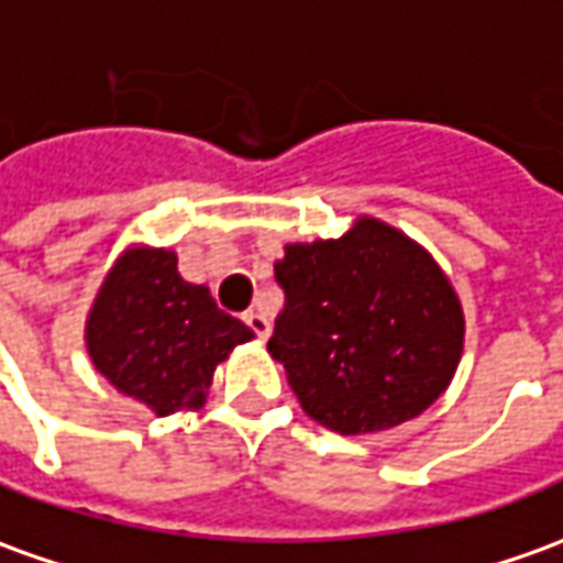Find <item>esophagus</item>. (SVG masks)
<instances>
[{
	"mask_svg": "<svg viewBox=\"0 0 563 563\" xmlns=\"http://www.w3.org/2000/svg\"><path fill=\"white\" fill-rule=\"evenodd\" d=\"M244 324L257 333L260 340H266V336H269V331H273V321L266 319L263 312H254V309H251V312H244Z\"/></svg>",
	"mask_w": 563,
	"mask_h": 563,
	"instance_id": "34e87169",
	"label": "esophagus"
}]
</instances>
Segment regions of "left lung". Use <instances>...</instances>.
I'll return each mask as SVG.
<instances>
[{
    "instance_id": "left-lung-1",
    "label": "left lung",
    "mask_w": 563,
    "mask_h": 563,
    "mask_svg": "<svg viewBox=\"0 0 563 563\" xmlns=\"http://www.w3.org/2000/svg\"><path fill=\"white\" fill-rule=\"evenodd\" d=\"M285 309L269 355L300 407L340 435L420 417L451 386L466 319L432 254L377 217L340 239L285 244L275 263Z\"/></svg>"
}]
</instances>
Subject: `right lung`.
Masks as SVG:
<instances>
[{"label": "right lung", "mask_w": 563, "mask_h": 563, "mask_svg": "<svg viewBox=\"0 0 563 563\" xmlns=\"http://www.w3.org/2000/svg\"><path fill=\"white\" fill-rule=\"evenodd\" d=\"M254 331L217 309L211 290L177 273L168 247L134 244L112 263L85 319L95 367L156 417L199 410L217 364Z\"/></svg>", "instance_id": "right-lung-1"}]
</instances>
